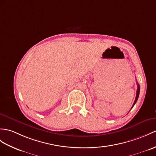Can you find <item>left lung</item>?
<instances>
[{"mask_svg": "<svg viewBox=\"0 0 156 156\" xmlns=\"http://www.w3.org/2000/svg\"><path fill=\"white\" fill-rule=\"evenodd\" d=\"M137 92H136V99H135L134 102H133V106H132V108L133 107V106H134L135 104L136 103V102H137V99H138L139 94H140V85H139L138 83H137ZM132 108H131V109H132Z\"/></svg>", "mask_w": 156, "mask_h": 156, "instance_id": "obj_1", "label": "left lung"}]
</instances>
